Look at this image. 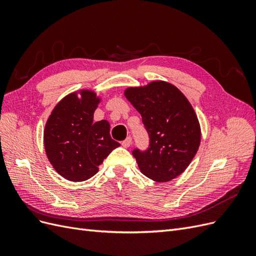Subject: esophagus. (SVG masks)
Returning <instances> with one entry per match:
<instances>
[{"label": "esophagus", "mask_w": 256, "mask_h": 256, "mask_svg": "<svg viewBox=\"0 0 256 256\" xmlns=\"http://www.w3.org/2000/svg\"><path fill=\"white\" fill-rule=\"evenodd\" d=\"M131 144H132V138H131V136H128L125 141H122V145L124 146V147H129Z\"/></svg>", "instance_id": "34e87169"}]
</instances>
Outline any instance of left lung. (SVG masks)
<instances>
[{"mask_svg": "<svg viewBox=\"0 0 256 256\" xmlns=\"http://www.w3.org/2000/svg\"><path fill=\"white\" fill-rule=\"evenodd\" d=\"M125 96L141 114L150 136L148 148L132 152L138 168L154 182L174 180L188 168L200 143V122L189 100L164 81L128 88Z\"/></svg>", "mask_w": 256, "mask_h": 256, "instance_id": "obj_1", "label": "left lung"}]
</instances>
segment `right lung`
Wrapping results in <instances>:
<instances>
[{
    "label": "right lung",
    "mask_w": 256,
    "mask_h": 256,
    "mask_svg": "<svg viewBox=\"0 0 256 256\" xmlns=\"http://www.w3.org/2000/svg\"><path fill=\"white\" fill-rule=\"evenodd\" d=\"M100 98L92 90L72 92L56 106L46 122V154L54 170L70 182H84L94 176L98 166L120 146L110 136L109 122H94Z\"/></svg>",
    "instance_id": "1"
}]
</instances>
